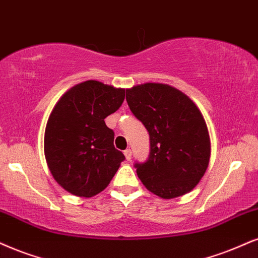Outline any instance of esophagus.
Masks as SVG:
<instances>
[{
  "instance_id": "esophagus-1",
  "label": "esophagus",
  "mask_w": 258,
  "mask_h": 258,
  "mask_svg": "<svg viewBox=\"0 0 258 258\" xmlns=\"http://www.w3.org/2000/svg\"><path fill=\"white\" fill-rule=\"evenodd\" d=\"M123 155H125V157H126L127 161H131V158H132V152H131V150H130V149L125 150V151H123Z\"/></svg>"
}]
</instances>
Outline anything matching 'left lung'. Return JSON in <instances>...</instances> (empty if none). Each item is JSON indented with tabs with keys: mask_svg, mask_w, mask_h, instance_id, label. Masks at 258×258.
<instances>
[{
	"mask_svg": "<svg viewBox=\"0 0 258 258\" xmlns=\"http://www.w3.org/2000/svg\"><path fill=\"white\" fill-rule=\"evenodd\" d=\"M135 116L150 135V156L137 163V175L162 199L187 194L207 170L211 139L198 106L181 90L163 83H144L126 89Z\"/></svg>",
	"mask_w": 258,
	"mask_h": 258,
	"instance_id": "8db88e82",
	"label": "left lung"
}]
</instances>
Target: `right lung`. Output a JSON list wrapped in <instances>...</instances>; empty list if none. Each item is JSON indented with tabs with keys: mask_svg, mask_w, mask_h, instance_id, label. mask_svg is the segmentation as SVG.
<instances>
[{
	"mask_svg": "<svg viewBox=\"0 0 258 258\" xmlns=\"http://www.w3.org/2000/svg\"><path fill=\"white\" fill-rule=\"evenodd\" d=\"M123 99L122 88L89 80L65 91L52 109L45 128V158L54 180L70 194H99L125 159L105 122Z\"/></svg>",
	"mask_w": 258,
	"mask_h": 258,
	"instance_id": "1",
	"label": "right lung"
}]
</instances>
